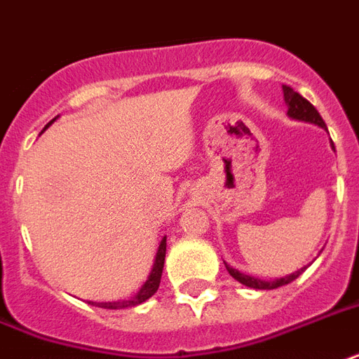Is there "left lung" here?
<instances>
[{
    "label": "left lung",
    "instance_id": "obj_1",
    "mask_svg": "<svg viewBox=\"0 0 359 359\" xmlns=\"http://www.w3.org/2000/svg\"><path fill=\"white\" fill-rule=\"evenodd\" d=\"M284 90V101H286V105H288V114L292 118L295 120H305V122H311V124H316L320 128H325L324 120L320 116V113L314 109L311 103H309L303 95H299L297 92H294V88H290V86H283ZM229 271V275L235 278V280H239L241 284H245L248 288H254V290H275V288H280L284 284H290L292 280L299 277L301 273L305 271V267L299 271H295L288 277H283V278H277V280H262V278H254V277H248V275H243L239 273L237 269L233 267H229L226 265Z\"/></svg>",
    "mask_w": 359,
    "mask_h": 359
}]
</instances>
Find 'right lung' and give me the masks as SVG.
I'll return each mask as SVG.
<instances>
[{
	"mask_svg": "<svg viewBox=\"0 0 359 359\" xmlns=\"http://www.w3.org/2000/svg\"><path fill=\"white\" fill-rule=\"evenodd\" d=\"M54 122V120H52ZM50 122V124H52ZM50 124H46V128ZM45 128V130H46ZM163 262H165V237L161 239L160 243V248H158V254H156V259H154V267L150 271L149 278H147V283L141 286V290L137 292L133 297L126 301H109V303H95L97 307L101 309H130V307H135V305H141L143 301H147L149 297L156 294V290L160 286V280H161V271H163ZM94 305V303H92Z\"/></svg>",
	"mask_w": 359,
	"mask_h": 359,
	"instance_id": "add662e5",
	"label": "right lung"
}]
</instances>
